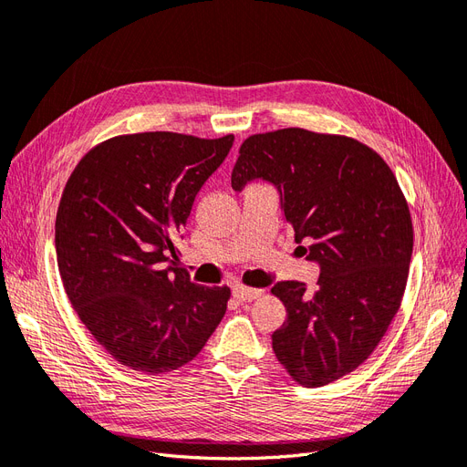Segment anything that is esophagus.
<instances>
[{
    "mask_svg": "<svg viewBox=\"0 0 467 467\" xmlns=\"http://www.w3.org/2000/svg\"><path fill=\"white\" fill-rule=\"evenodd\" d=\"M232 294L235 296V298H237L239 302H251V300L259 298V296H261L263 292H261V290H255V288H247V286H242V285H235V286L232 288Z\"/></svg>",
    "mask_w": 467,
    "mask_h": 467,
    "instance_id": "34e87169",
    "label": "esophagus"
}]
</instances>
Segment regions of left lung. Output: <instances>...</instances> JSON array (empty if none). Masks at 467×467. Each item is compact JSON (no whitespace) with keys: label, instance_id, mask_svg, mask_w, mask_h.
<instances>
[{"label":"left lung","instance_id":"left-lung-1","mask_svg":"<svg viewBox=\"0 0 467 467\" xmlns=\"http://www.w3.org/2000/svg\"><path fill=\"white\" fill-rule=\"evenodd\" d=\"M265 181L307 261L316 290L276 282L286 321L273 350L306 388L327 386L372 355L398 314L413 253L405 196L379 155L357 140L304 129L249 136L239 148L232 189Z\"/></svg>","mask_w":467,"mask_h":467}]
</instances>
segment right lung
<instances>
[{"mask_svg":"<svg viewBox=\"0 0 467 467\" xmlns=\"http://www.w3.org/2000/svg\"><path fill=\"white\" fill-rule=\"evenodd\" d=\"M234 146L175 132L110 138L83 155L56 214V257L69 302L109 355L167 374L216 331L228 286H199L175 242L196 194Z\"/></svg>","mask_w":467,"mask_h":467,"instance_id":"add662e5","label":"right lung"}]
</instances>
